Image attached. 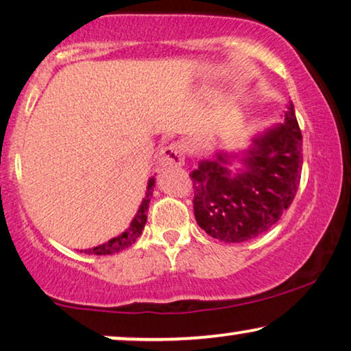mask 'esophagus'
Segmentation results:
<instances>
[{"label": "esophagus", "mask_w": 351, "mask_h": 351, "mask_svg": "<svg viewBox=\"0 0 351 351\" xmlns=\"http://www.w3.org/2000/svg\"><path fill=\"white\" fill-rule=\"evenodd\" d=\"M158 162L162 167L172 166L180 167L185 162V145L182 142H171L169 145L165 147L158 156Z\"/></svg>", "instance_id": "obj_1"}]
</instances>
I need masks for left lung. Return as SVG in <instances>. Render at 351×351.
Returning <instances> with one entry per match:
<instances>
[{
	"mask_svg": "<svg viewBox=\"0 0 351 351\" xmlns=\"http://www.w3.org/2000/svg\"><path fill=\"white\" fill-rule=\"evenodd\" d=\"M234 160L243 170L229 169ZM300 172L302 132L289 102L285 121L252 137L247 150L219 152L190 172L196 222L219 241H249L271 228L292 204Z\"/></svg>",
	"mask_w": 351,
	"mask_h": 351,
	"instance_id": "1",
	"label": "left lung"
}]
</instances>
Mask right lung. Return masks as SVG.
I'll use <instances>...</instances> for the list:
<instances>
[{
    "label": "right lung",
    "instance_id": "right-lung-1",
    "mask_svg": "<svg viewBox=\"0 0 351 351\" xmlns=\"http://www.w3.org/2000/svg\"><path fill=\"white\" fill-rule=\"evenodd\" d=\"M153 186H155V177L148 179V185H147V191H145V198L142 199L141 208H138L136 217L132 219V222L129 227L124 230L121 234L114 237L112 239H108L107 243L99 244L95 247H89L84 249V254H94V256H110V254H117L123 249H126L131 246V244L136 243V239L142 234V230L147 223V210L148 206H150V199L153 195Z\"/></svg>",
    "mask_w": 351,
    "mask_h": 351
}]
</instances>
